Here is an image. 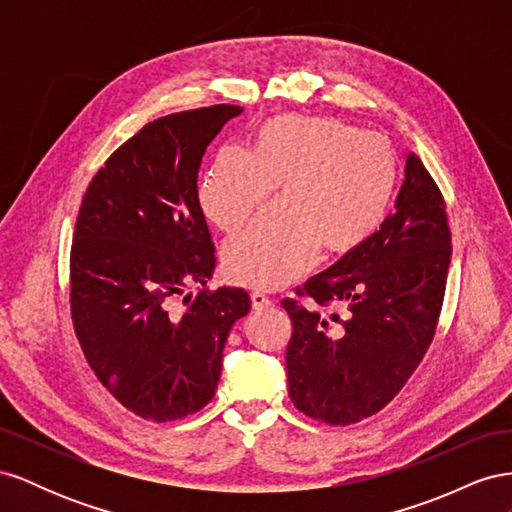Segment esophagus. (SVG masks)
Returning <instances> with one entry per match:
<instances>
[{
  "label": "esophagus",
  "mask_w": 512,
  "mask_h": 512,
  "mask_svg": "<svg viewBox=\"0 0 512 512\" xmlns=\"http://www.w3.org/2000/svg\"><path fill=\"white\" fill-rule=\"evenodd\" d=\"M250 299H252V307L254 309H267V307H271V299L267 297V294H262V292H252Z\"/></svg>",
  "instance_id": "esophagus-1"
}]
</instances>
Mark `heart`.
<instances>
[{
	"label": "heart",
	"mask_w": 512,
	"mask_h": 512,
	"mask_svg": "<svg viewBox=\"0 0 512 512\" xmlns=\"http://www.w3.org/2000/svg\"><path fill=\"white\" fill-rule=\"evenodd\" d=\"M395 149L329 117L280 115L262 123L250 149L226 145L198 181V205L220 230H237L282 183V203L224 247V273L250 288H280L318 250L344 256L382 226L397 188Z\"/></svg>",
	"instance_id": "heart-1"
}]
</instances>
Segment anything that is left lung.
Wrapping results in <instances>:
<instances>
[{"label":"left lung","instance_id":"left-lung-1","mask_svg":"<svg viewBox=\"0 0 512 512\" xmlns=\"http://www.w3.org/2000/svg\"><path fill=\"white\" fill-rule=\"evenodd\" d=\"M451 252L444 196L410 153L395 213L376 235L282 301L292 322L286 371L297 410L352 425L404 389L436 335Z\"/></svg>","mask_w":512,"mask_h":512}]
</instances>
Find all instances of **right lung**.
Returning a JSON list of instances; mask_svg holds the SVG:
<instances>
[{
    "mask_svg": "<svg viewBox=\"0 0 512 512\" xmlns=\"http://www.w3.org/2000/svg\"><path fill=\"white\" fill-rule=\"evenodd\" d=\"M213 104L149 121L91 179L70 250V314L85 359L121 406L153 423L205 408L222 350L250 312L243 288L207 286L215 250L198 205V168L224 123Z\"/></svg>",
    "mask_w": 512,
    "mask_h": 512,
    "instance_id": "obj_1",
    "label": "right lung"
}]
</instances>
